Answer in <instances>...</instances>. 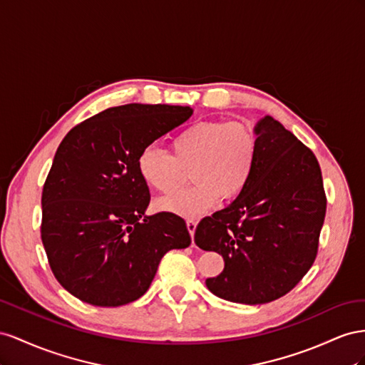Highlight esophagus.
Returning <instances> with one entry per match:
<instances>
[{"mask_svg": "<svg viewBox=\"0 0 365 365\" xmlns=\"http://www.w3.org/2000/svg\"><path fill=\"white\" fill-rule=\"evenodd\" d=\"M186 227H188V231L191 234V237L195 232V227H197V222L195 220H186Z\"/></svg>", "mask_w": 365, "mask_h": 365, "instance_id": "esophagus-1", "label": "esophagus"}]
</instances>
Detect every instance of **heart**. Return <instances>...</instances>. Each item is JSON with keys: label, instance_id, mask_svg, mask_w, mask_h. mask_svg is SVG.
<instances>
[{"label": "heart", "instance_id": "1", "mask_svg": "<svg viewBox=\"0 0 365 365\" xmlns=\"http://www.w3.org/2000/svg\"><path fill=\"white\" fill-rule=\"evenodd\" d=\"M171 155L148 145L136 159L138 174L151 190L171 194L185 171L194 183L158 202L160 211L199 217L218 200H232L251 182L258 155V139L243 122L203 120L183 128L171 139Z\"/></svg>", "mask_w": 365, "mask_h": 365}]
</instances>
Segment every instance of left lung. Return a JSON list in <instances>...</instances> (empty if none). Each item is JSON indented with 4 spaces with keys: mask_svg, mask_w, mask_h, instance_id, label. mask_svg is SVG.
Instances as JSON below:
<instances>
[{
    "mask_svg": "<svg viewBox=\"0 0 365 365\" xmlns=\"http://www.w3.org/2000/svg\"><path fill=\"white\" fill-rule=\"evenodd\" d=\"M258 155L251 182L225 210L205 217L194 242L225 259L206 279L231 303L264 304L292 290L315 262L326 217L318 160L272 116L255 125Z\"/></svg>",
    "mask_w": 365,
    "mask_h": 365,
    "instance_id": "1",
    "label": "left lung"
}]
</instances>
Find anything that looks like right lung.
<instances>
[{
    "mask_svg": "<svg viewBox=\"0 0 365 365\" xmlns=\"http://www.w3.org/2000/svg\"><path fill=\"white\" fill-rule=\"evenodd\" d=\"M191 107L127 103L67 133L43 190L41 238L51 272L73 297L118 307L147 292L162 257L191 237L182 217L147 215L138 154L179 127Z\"/></svg>",
    "mask_w": 365,
    "mask_h": 365,
    "instance_id": "1",
    "label": "right lung"
}]
</instances>
